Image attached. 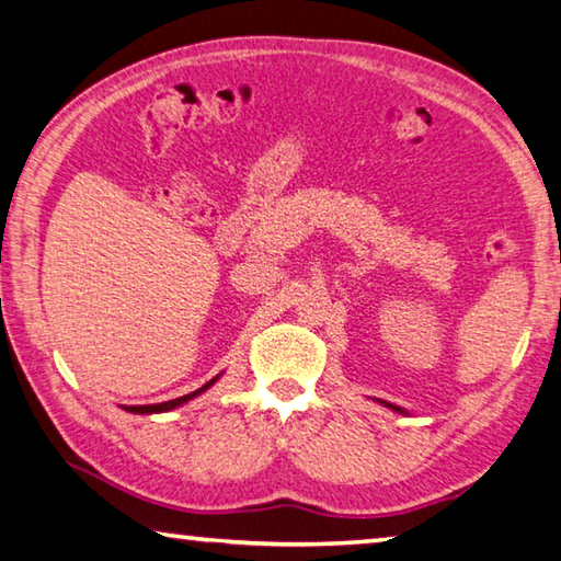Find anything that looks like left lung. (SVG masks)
<instances>
[{
    "label": "left lung",
    "instance_id": "1",
    "mask_svg": "<svg viewBox=\"0 0 561 561\" xmlns=\"http://www.w3.org/2000/svg\"><path fill=\"white\" fill-rule=\"evenodd\" d=\"M392 410H397V407H392Z\"/></svg>",
    "mask_w": 561,
    "mask_h": 561
}]
</instances>
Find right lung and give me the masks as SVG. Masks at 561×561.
Segmentation results:
<instances>
[{
    "mask_svg": "<svg viewBox=\"0 0 561 561\" xmlns=\"http://www.w3.org/2000/svg\"><path fill=\"white\" fill-rule=\"evenodd\" d=\"M218 378H213L210 382H206L203 387H198L196 392H191V394H183V397H176V400H169V402H161V404H139V407H125L127 412H135V414H154V412H169V410H174V407H179V404H183V402H188L191 397H196V394H201V392H206L208 387L216 382Z\"/></svg>",
    "mask_w": 561,
    "mask_h": 561,
    "instance_id": "1",
    "label": "right lung"
}]
</instances>
